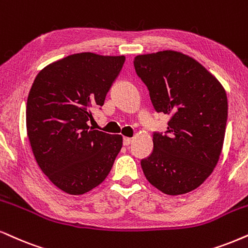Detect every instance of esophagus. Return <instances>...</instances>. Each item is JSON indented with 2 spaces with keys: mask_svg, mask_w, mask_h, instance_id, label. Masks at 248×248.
Segmentation results:
<instances>
[{
  "mask_svg": "<svg viewBox=\"0 0 248 248\" xmlns=\"http://www.w3.org/2000/svg\"><path fill=\"white\" fill-rule=\"evenodd\" d=\"M131 142H133V140H131L130 139V137H124V145H130V143Z\"/></svg>",
  "mask_w": 248,
  "mask_h": 248,
  "instance_id": "esophagus-1",
  "label": "esophagus"
}]
</instances>
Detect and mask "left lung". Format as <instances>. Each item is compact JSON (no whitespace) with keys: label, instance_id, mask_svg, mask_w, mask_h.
Returning a JSON list of instances; mask_svg holds the SVG:
<instances>
[{"label":"left lung","instance_id":"obj_1","mask_svg":"<svg viewBox=\"0 0 248 248\" xmlns=\"http://www.w3.org/2000/svg\"><path fill=\"white\" fill-rule=\"evenodd\" d=\"M136 73L156 112L170 115L165 135L140 162L146 180L168 196L191 192L213 173L223 147L228 98L220 81L200 62L174 50L139 55Z\"/></svg>","mask_w":248,"mask_h":248}]
</instances>
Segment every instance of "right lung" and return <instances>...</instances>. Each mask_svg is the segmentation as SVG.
Wrapping results in <instances>:
<instances>
[{"mask_svg":"<svg viewBox=\"0 0 248 248\" xmlns=\"http://www.w3.org/2000/svg\"><path fill=\"white\" fill-rule=\"evenodd\" d=\"M124 61L80 52L46 65L34 80L27 136L41 170L62 192L80 196L99 186L120 152L121 135L90 129L88 121L104 104Z\"/></svg>","mask_w":248,"mask_h":248,"instance_id":"1","label":"right lung"}]
</instances>
